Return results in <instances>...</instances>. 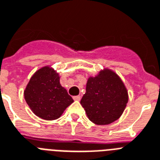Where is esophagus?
Instances as JSON below:
<instances>
[{"mask_svg":"<svg viewBox=\"0 0 160 160\" xmlns=\"http://www.w3.org/2000/svg\"><path fill=\"white\" fill-rule=\"evenodd\" d=\"M80 98H81V97H80V95H76V96H74L73 97V99L76 101H80Z\"/></svg>","mask_w":160,"mask_h":160,"instance_id":"esophagus-1","label":"esophagus"}]
</instances>
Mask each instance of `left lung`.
<instances>
[{
  "instance_id": "1",
  "label": "left lung",
  "mask_w": 160,
  "mask_h": 160,
  "mask_svg": "<svg viewBox=\"0 0 160 160\" xmlns=\"http://www.w3.org/2000/svg\"><path fill=\"white\" fill-rule=\"evenodd\" d=\"M127 102L125 84L115 72L105 69L88 79L80 104L92 122L108 125L120 118Z\"/></svg>"
}]
</instances>
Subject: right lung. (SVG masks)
<instances>
[{
  "label": "right lung",
  "instance_id": "obj_1",
  "mask_svg": "<svg viewBox=\"0 0 160 160\" xmlns=\"http://www.w3.org/2000/svg\"><path fill=\"white\" fill-rule=\"evenodd\" d=\"M24 94L33 113L44 120L59 118L74 102L60 84L58 74L50 67H42L33 74Z\"/></svg>",
  "mask_w": 160,
  "mask_h": 160
}]
</instances>
